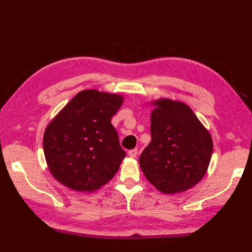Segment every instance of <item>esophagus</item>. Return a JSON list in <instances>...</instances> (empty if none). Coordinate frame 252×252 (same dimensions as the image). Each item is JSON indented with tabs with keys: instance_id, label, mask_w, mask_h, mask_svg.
<instances>
[{
	"instance_id": "34e87169",
	"label": "esophagus",
	"mask_w": 252,
	"mask_h": 252,
	"mask_svg": "<svg viewBox=\"0 0 252 252\" xmlns=\"http://www.w3.org/2000/svg\"><path fill=\"white\" fill-rule=\"evenodd\" d=\"M129 156L131 158H135L137 156V149L134 148V149H131V151H129Z\"/></svg>"
}]
</instances>
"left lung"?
Wrapping results in <instances>:
<instances>
[{
    "mask_svg": "<svg viewBox=\"0 0 252 252\" xmlns=\"http://www.w3.org/2000/svg\"><path fill=\"white\" fill-rule=\"evenodd\" d=\"M154 105L152 141L141 154L140 167L161 192L185 191L207 172L213 151L211 135L182 101L160 98Z\"/></svg>",
    "mask_w": 252,
    "mask_h": 252,
    "instance_id": "8db88e82",
    "label": "left lung"
}]
</instances>
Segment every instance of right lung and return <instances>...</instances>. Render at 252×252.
I'll list each match as a JSON object with an SVG mask.
<instances>
[{
	"label": "right lung",
	"mask_w": 252,
	"mask_h": 252,
	"mask_svg": "<svg viewBox=\"0 0 252 252\" xmlns=\"http://www.w3.org/2000/svg\"><path fill=\"white\" fill-rule=\"evenodd\" d=\"M122 103L121 95L84 90L50 122L43 151L60 183L73 190L93 191L114 178L126 157L111 125Z\"/></svg>",
	"instance_id": "right-lung-1"
}]
</instances>
